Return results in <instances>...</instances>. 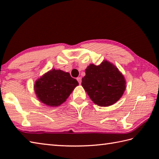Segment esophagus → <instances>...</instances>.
Instances as JSON below:
<instances>
[{"label":"esophagus","mask_w":159,"mask_h":159,"mask_svg":"<svg viewBox=\"0 0 159 159\" xmlns=\"http://www.w3.org/2000/svg\"><path fill=\"white\" fill-rule=\"evenodd\" d=\"M76 79H77L78 82H79V84H81V78H80V77H78Z\"/></svg>","instance_id":"1"}]
</instances>
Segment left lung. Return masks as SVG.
I'll return each mask as SVG.
<instances>
[{"label":"left lung","instance_id":"obj_1","mask_svg":"<svg viewBox=\"0 0 159 159\" xmlns=\"http://www.w3.org/2000/svg\"><path fill=\"white\" fill-rule=\"evenodd\" d=\"M81 84L91 100L99 107L114 104L121 98L125 89L124 77L107 61L99 66H88Z\"/></svg>","mask_w":159,"mask_h":159}]
</instances>
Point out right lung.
<instances>
[{"label": "right lung", "instance_id": "1", "mask_svg": "<svg viewBox=\"0 0 159 159\" xmlns=\"http://www.w3.org/2000/svg\"><path fill=\"white\" fill-rule=\"evenodd\" d=\"M78 85L77 80L68 72L52 69L38 79L34 89L43 103L56 107L65 102Z\"/></svg>", "mask_w": 159, "mask_h": 159}]
</instances>
